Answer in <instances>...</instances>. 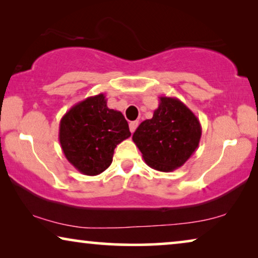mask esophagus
<instances>
[{
	"instance_id": "1",
	"label": "esophagus",
	"mask_w": 258,
	"mask_h": 258,
	"mask_svg": "<svg viewBox=\"0 0 258 258\" xmlns=\"http://www.w3.org/2000/svg\"><path fill=\"white\" fill-rule=\"evenodd\" d=\"M138 125H139V121H137V120H134V121H131V122H130V131H131V133H133L134 131L137 130Z\"/></svg>"
}]
</instances>
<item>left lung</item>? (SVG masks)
Here are the masks:
<instances>
[{
	"label": "left lung",
	"mask_w": 258,
	"mask_h": 258,
	"mask_svg": "<svg viewBox=\"0 0 258 258\" xmlns=\"http://www.w3.org/2000/svg\"><path fill=\"white\" fill-rule=\"evenodd\" d=\"M159 98L153 118L141 122L132 140L147 166L170 172L182 167L198 148L202 126L196 114L178 98Z\"/></svg>",
	"instance_id": "left-lung-1"
}]
</instances>
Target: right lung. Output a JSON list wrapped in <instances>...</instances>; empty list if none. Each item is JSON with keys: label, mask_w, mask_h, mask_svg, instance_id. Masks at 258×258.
<instances>
[{"label": "right lung", "mask_w": 258, "mask_h": 258, "mask_svg": "<svg viewBox=\"0 0 258 258\" xmlns=\"http://www.w3.org/2000/svg\"><path fill=\"white\" fill-rule=\"evenodd\" d=\"M130 137L125 117L107 107L104 94L79 102L60 120L61 149L83 175L96 176L106 170L112 163L114 148Z\"/></svg>", "instance_id": "1"}]
</instances>
